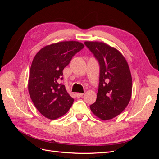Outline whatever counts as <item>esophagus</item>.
<instances>
[{
  "label": "esophagus",
  "mask_w": 159,
  "mask_h": 159,
  "mask_svg": "<svg viewBox=\"0 0 159 159\" xmlns=\"http://www.w3.org/2000/svg\"><path fill=\"white\" fill-rule=\"evenodd\" d=\"M75 95H76L77 98H81L84 95V93H76Z\"/></svg>",
  "instance_id": "1"
}]
</instances>
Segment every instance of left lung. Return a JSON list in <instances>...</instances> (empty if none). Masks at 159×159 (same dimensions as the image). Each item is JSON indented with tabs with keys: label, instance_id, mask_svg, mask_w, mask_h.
<instances>
[{
	"label": "left lung",
	"instance_id": "1",
	"mask_svg": "<svg viewBox=\"0 0 159 159\" xmlns=\"http://www.w3.org/2000/svg\"><path fill=\"white\" fill-rule=\"evenodd\" d=\"M100 66L96 102L90 105L92 113L103 121L121 114L132 94V78L126 59L115 48L102 42H84Z\"/></svg>",
	"mask_w": 159,
	"mask_h": 159
}]
</instances>
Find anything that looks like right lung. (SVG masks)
Masks as SVG:
<instances>
[{"mask_svg":"<svg viewBox=\"0 0 159 159\" xmlns=\"http://www.w3.org/2000/svg\"><path fill=\"white\" fill-rule=\"evenodd\" d=\"M84 47L78 41L59 42L43 47L34 57L28 92L36 108L45 117L51 120L61 117L73 104L74 99L59 81L65 67Z\"/></svg>","mask_w":159,"mask_h":159,"instance_id":"obj_1","label":"right lung"}]
</instances>
